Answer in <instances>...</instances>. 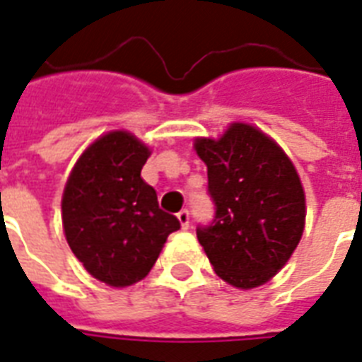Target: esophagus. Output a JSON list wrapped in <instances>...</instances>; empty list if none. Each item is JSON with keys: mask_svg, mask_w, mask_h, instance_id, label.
Returning <instances> with one entry per match:
<instances>
[{"mask_svg": "<svg viewBox=\"0 0 362 362\" xmlns=\"http://www.w3.org/2000/svg\"><path fill=\"white\" fill-rule=\"evenodd\" d=\"M189 211H187V209H181V211L177 213V219H179V223H181V226H183V228H189Z\"/></svg>", "mask_w": 362, "mask_h": 362, "instance_id": "34e87169", "label": "esophagus"}]
</instances>
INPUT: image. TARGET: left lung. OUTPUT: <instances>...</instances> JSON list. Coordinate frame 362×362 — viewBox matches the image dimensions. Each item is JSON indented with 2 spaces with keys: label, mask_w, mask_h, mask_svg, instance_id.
Here are the masks:
<instances>
[{
  "label": "left lung",
  "mask_w": 362,
  "mask_h": 362,
  "mask_svg": "<svg viewBox=\"0 0 362 362\" xmlns=\"http://www.w3.org/2000/svg\"><path fill=\"white\" fill-rule=\"evenodd\" d=\"M207 166V194L215 204L209 225L196 236L215 274L238 288L276 276L300 242L306 198L293 162L259 128L234 122L221 139L198 137Z\"/></svg>",
  "instance_id": "left-lung-1"
}]
</instances>
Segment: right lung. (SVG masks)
<instances>
[{
	"instance_id": "1",
	"label": "right lung",
	"mask_w": 362,
	"mask_h": 362,
	"mask_svg": "<svg viewBox=\"0 0 362 362\" xmlns=\"http://www.w3.org/2000/svg\"><path fill=\"white\" fill-rule=\"evenodd\" d=\"M149 155L136 136L109 132L81 155L62 196L69 247L88 274L111 287L147 276L166 238L181 228L141 179Z\"/></svg>"
}]
</instances>
